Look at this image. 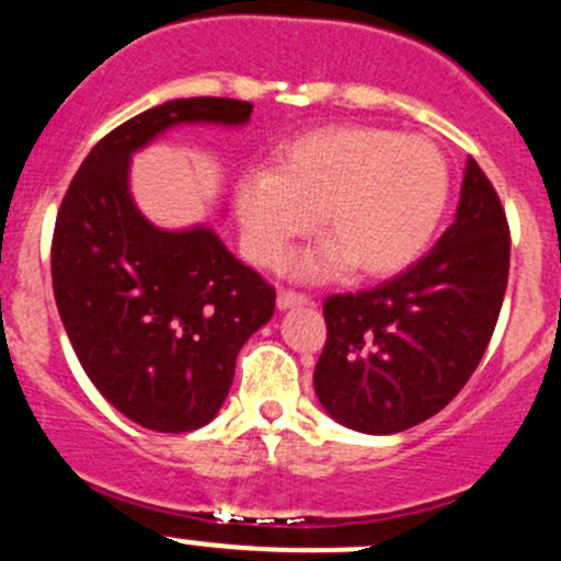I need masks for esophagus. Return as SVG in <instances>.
<instances>
[{
    "mask_svg": "<svg viewBox=\"0 0 561 561\" xmlns=\"http://www.w3.org/2000/svg\"><path fill=\"white\" fill-rule=\"evenodd\" d=\"M304 304H309V298L295 290H279V295H276V306H279L282 311L295 309V306H304Z\"/></svg>",
    "mask_w": 561,
    "mask_h": 561,
    "instance_id": "34e87169",
    "label": "esophagus"
}]
</instances>
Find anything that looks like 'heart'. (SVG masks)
I'll list each match as a JSON object with an SVG mask.
<instances>
[{
  "instance_id": "obj_1",
  "label": "heart",
  "mask_w": 561,
  "mask_h": 561,
  "mask_svg": "<svg viewBox=\"0 0 561 561\" xmlns=\"http://www.w3.org/2000/svg\"><path fill=\"white\" fill-rule=\"evenodd\" d=\"M450 196L445 153L426 138L389 127L335 125L282 146L276 170L239 178L242 248L255 266L276 268L295 242L317 229L328 239L300 263V274L348 268L386 279L428 248Z\"/></svg>"
}]
</instances>
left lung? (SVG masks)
Here are the masks:
<instances>
[{"label":"left lung","instance_id":"obj_1","mask_svg":"<svg viewBox=\"0 0 561 561\" xmlns=\"http://www.w3.org/2000/svg\"><path fill=\"white\" fill-rule=\"evenodd\" d=\"M508 220L473 159L434 250L373 290L324 300L319 402L362 434H397L453 402L484 351L508 285Z\"/></svg>","mask_w":561,"mask_h":561}]
</instances>
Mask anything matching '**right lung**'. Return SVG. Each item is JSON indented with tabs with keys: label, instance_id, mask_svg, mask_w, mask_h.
I'll list each match as a JSON object with an SVG mask.
<instances>
[{
	"label": "right lung",
	"instance_id": "right-lung-1",
	"mask_svg": "<svg viewBox=\"0 0 561 561\" xmlns=\"http://www.w3.org/2000/svg\"><path fill=\"white\" fill-rule=\"evenodd\" d=\"M252 103L181 98L98 140L53 233V293L79 365L138 426H207L229 397L239 348L274 317L276 293L207 226L164 231L130 196V157L191 122L239 127Z\"/></svg>",
	"mask_w": 561,
	"mask_h": 561
}]
</instances>
